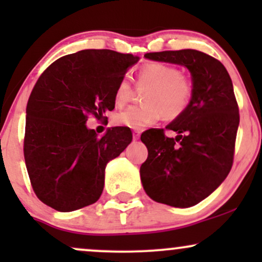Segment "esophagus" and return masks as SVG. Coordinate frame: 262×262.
<instances>
[{
    "label": "esophagus",
    "mask_w": 262,
    "mask_h": 262,
    "mask_svg": "<svg viewBox=\"0 0 262 262\" xmlns=\"http://www.w3.org/2000/svg\"><path fill=\"white\" fill-rule=\"evenodd\" d=\"M139 137H140V132L134 130V132H133V139H134V140H138V139H139Z\"/></svg>",
    "instance_id": "obj_1"
}]
</instances>
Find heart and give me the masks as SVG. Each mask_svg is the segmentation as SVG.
Segmentation results:
<instances>
[{"label": "heart", "instance_id": "obj_1", "mask_svg": "<svg viewBox=\"0 0 262 262\" xmlns=\"http://www.w3.org/2000/svg\"><path fill=\"white\" fill-rule=\"evenodd\" d=\"M137 83L149 87L143 95L144 104L130 106L114 116V124L135 130L155 124L162 116L169 121L180 118L191 106L194 97V81L188 75L181 74L177 66L165 62H149L138 71ZM134 96V87L128 76L117 83L114 102L124 106Z\"/></svg>", "mask_w": 262, "mask_h": 262}]
</instances>
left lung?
Returning a JSON list of instances; mask_svg holds the SVG:
<instances>
[{"label":"left lung","instance_id":"left-lung-1","mask_svg":"<svg viewBox=\"0 0 262 262\" xmlns=\"http://www.w3.org/2000/svg\"><path fill=\"white\" fill-rule=\"evenodd\" d=\"M156 61L183 65L196 91L191 106L166 129H149L140 139L148 159L140 166L146 194L159 203L187 208L208 197L233 166L239 107L227 69L208 54L193 49L146 53Z\"/></svg>","mask_w":262,"mask_h":262}]
</instances>
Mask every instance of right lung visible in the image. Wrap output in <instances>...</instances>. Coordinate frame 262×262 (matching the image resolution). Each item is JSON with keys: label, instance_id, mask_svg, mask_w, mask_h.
I'll list each match as a JSON object with an SVG mask.
<instances>
[{"label": "right lung", "instance_id": "obj_1", "mask_svg": "<svg viewBox=\"0 0 262 262\" xmlns=\"http://www.w3.org/2000/svg\"><path fill=\"white\" fill-rule=\"evenodd\" d=\"M133 54L87 49L48 66L27 103L23 152L33 191L59 212L95 203L104 186L107 162L132 141L130 129L114 127L98 138L86 128L89 116L107 118L114 91Z\"/></svg>", "mask_w": 262, "mask_h": 262}]
</instances>
